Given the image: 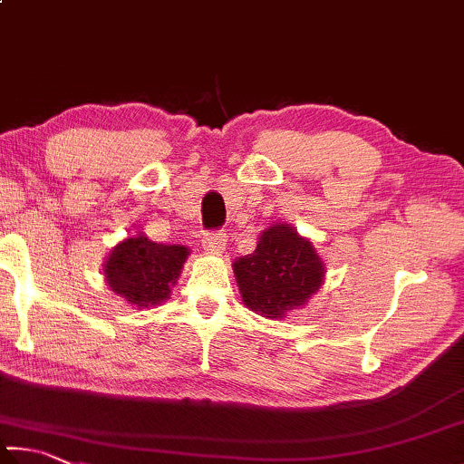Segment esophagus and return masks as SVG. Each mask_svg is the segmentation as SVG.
Here are the masks:
<instances>
[{"label": "esophagus", "mask_w": 464, "mask_h": 464, "mask_svg": "<svg viewBox=\"0 0 464 464\" xmlns=\"http://www.w3.org/2000/svg\"><path fill=\"white\" fill-rule=\"evenodd\" d=\"M225 241H227V235L225 233H207L203 235V249L207 254H223L225 249Z\"/></svg>", "instance_id": "34e87169"}]
</instances>
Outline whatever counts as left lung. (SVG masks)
Returning a JSON list of instances; mask_svg holds the SVG:
<instances>
[{
  "label": "left lung",
  "mask_w": 464,
  "mask_h": 464,
  "mask_svg": "<svg viewBox=\"0 0 464 464\" xmlns=\"http://www.w3.org/2000/svg\"><path fill=\"white\" fill-rule=\"evenodd\" d=\"M243 304L264 318L282 320L304 308L324 284V261L314 243L288 223L261 231L254 254L233 261Z\"/></svg>",
  "instance_id": "obj_1"
}]
</instances>
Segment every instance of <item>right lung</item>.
I'll return each instance as SVG.
<instances>
[{
	"mask_svg": "<svg viewBox=\"0 0 464 464\" xmlns=\"http://www.w3.org/2000/svg\"><path fill=\"white\" fill-rule=\"evenodd\" d=\"M188 256L187 246H164L138 231L111 247L103 276L109 290L123 298L125 304L154 308L170 298Z\"/></svg>",
	"mask_w": 464,
	"mask_h": 464,
	"instance_id": "add662e5",
	"label": "right lung"
}]
</instances>
